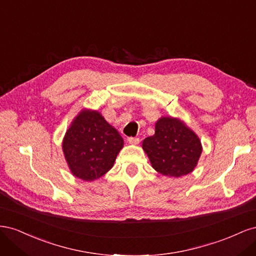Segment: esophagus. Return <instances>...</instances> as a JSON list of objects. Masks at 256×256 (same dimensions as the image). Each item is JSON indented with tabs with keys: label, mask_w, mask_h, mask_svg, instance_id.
I'll list each match as a JSON object with an SVG mask.
<instances>
[{
	"label": "esophagus",
	"mask_w": 256,
	"mask_h": 256,
	"mask_svg": "<svg viewBox=\"0 0 256 256\" xmlns=\"http://www.w3.org/2000/svg\"><path fill=\"white\" fill-rule=\"evenodd\" d=\"M128 142H129V144H132V145H136V144H138L140 143V138H128Z\"/></svg>",
	"instance_id": "1"
}]
</instances>
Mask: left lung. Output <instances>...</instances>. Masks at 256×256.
Instances as JSON below:
<instances>
[{"instance_id": "obj_1", "label": "left lung", "mask_w": 256, "mask_h": 256, "mask_svg": "<svg viewBox=\"0 0 256 256\" xmlns=\"http://www.w3.org/2000/svg\"><path fill=\"white\" fill-rule=\"evenodd\" d=\"M154 129V134L146 138L142 144L152 166L170 177L191 173L202 154L198 136L182 120L173 118H161Z\"/></svg>"}]
</instances>
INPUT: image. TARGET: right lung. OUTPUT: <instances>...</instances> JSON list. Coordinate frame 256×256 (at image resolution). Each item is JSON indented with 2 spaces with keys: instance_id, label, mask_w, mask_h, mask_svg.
<instances>
[{
  "instance_id": "obj_1",
  "label": "right lung",
  "mask_w": 256,
  "mask_h": 256,
  "mask_svg": "<svg viewBox=\"0 0 256 256\" xmlns=\"http://www.w3.org/2000/svg\"><path fill=\"white\" fill-rule=\"evenodd\" d=\"M122 146L118 131L92 110H83L76 116L63 140L69 168L85 182L98 180L110 171Z\"/></svg>"
}]
</instances>
